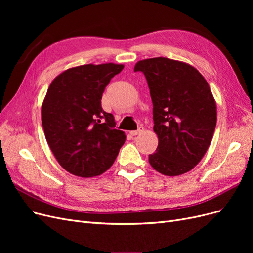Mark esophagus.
<instances>
[{
  "mask_svg": "<svg viewBox=\"0 0 253 253\" xmlns=\"http://www.w3.org/2000/svg\"><path fill=\"white\" fill-rule=\"evenodd\" d=\"M143 127L142 126H140L138 129H136V131H131L129 132V135L131 136H136V135H138V134H141L142 132H143Z\"/></svg>",
  "mask_w": 253,
  "mask_h": 253,
  "instance_id": "obj_1",
  "label": "esophagus"
}]
</instances>
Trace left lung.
<instances>
[{
  "mask_svg": "<svg viewBox=\"0 0 253 253\" xmlns=\"http://www.w3.org/2000/svg\"><path fill=\"white\" fill-rule=\"evenodd\" d=\"M153 102L158 147L149 155L154 169L167 176L181 175L201 162L216 126V104L209 84L196 68L168 58L137 62Z\"/></svg>",
  "mask_w": 253,
  "mask_h": 253,
  "instance_id": "8db88e82",
  "label": "left lung"
}]
</instances>
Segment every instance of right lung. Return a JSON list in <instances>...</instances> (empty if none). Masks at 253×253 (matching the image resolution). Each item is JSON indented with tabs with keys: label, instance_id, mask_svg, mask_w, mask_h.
<instances>
[{
	"label": "right lung",
	"instance_id": "add662e5",
	"mask_svg": "<svg viewBox=\"0 0 253 253\" xmlns=\"http://www.w3.org/2000/svg\"><path fill=\"white\" fill-rule=\"evenodd\" d=\"M124 65L86 64L53 79L42 104L45 138L61 167L76 176L93 177L114 164L126 141L114 116L102 110V94Z\"/></svg>",
	"mask_w": 253,
	"mask_h": 253
}]
</instances>
